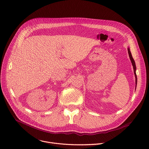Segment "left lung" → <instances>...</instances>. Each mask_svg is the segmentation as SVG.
<instances>
[{"mask_svg": "<svg viewBox=\"0 0 149 149\" xmlns=\"http://www.w3.org/2000/svg\"><path fill=\"white\" fill-rule=\"evenodd\" d=\"M128 54H129V56H130V60H131V61L132 63V66H133V68H134V74H135V84H136V85H135V90H136V85H137V76H136V64H135V62L132 57V54H131V52L130 51V47L128 48Z\"/></svg>", "mask_w": 149, "mask_h": 149, "instance_id": "obj_1", "label": "left lung"}]
</instances>
